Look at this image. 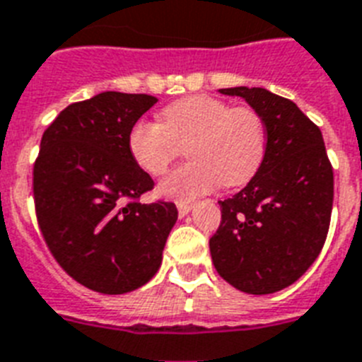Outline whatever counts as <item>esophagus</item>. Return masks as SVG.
Returning <instances> with one entry per match:
<instances>
[{"label": "esophagus", "instance_id": "obj_1", "mask_svg": "<svg viewBox=\"0 0 362 362\" xmlns=\"http://www.w3.org/2000/svg\"><path fill=\"white\" fill-rule=\"evenodd\" d=\"M176 206H178V215H180V217H186V215L191 211V208H193L189 202H178Z\"/></svg>", "mask_w": 362, "mask_h": 362}]
</instances>
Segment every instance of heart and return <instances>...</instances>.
<instances>
[{"instance_id":"heart-1","label":"heart","mask_w":362,"mask_h":362,"mask_svg":"<svg viewBox=\"0 0 362 362\" xmlns=\"http://www.w3.org/2000/svg\"><path fill=\"white\" fill-rule=\"evenodd\" d=\"M178 145H187L191 162L169 173L158 184V193L175 202H191L221 182L238 187L254 178L265 158V123L252 108L191 95L165 106L160 123L139 119L127 134L130 158L153 176L165 173Z\"/></svg>"}]
</instances>
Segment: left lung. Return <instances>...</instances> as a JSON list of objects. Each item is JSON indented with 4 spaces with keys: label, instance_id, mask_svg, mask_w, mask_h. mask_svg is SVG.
I'll list each match as a JSON object with an SVG mask.
<instances>
[{
    "label": "left lung",
    "instance_id": "left-lung-1",
    "mask_svg": "<svg viewBox=\"0 0 362 362\" xmlns=\"http://www.w3.org/2000/svg\"><path fill=\"white\" fill-rule=\"evenodd\" d=\"M265 123L259 171L232 199L209 239L211 259L235 289L272 294L305 274L320 254L333 208V169L317 124L293 101L265 88H224Z\"/></svg>",
    "mask_w": 362,
    "mask_h": 362
}]
</instances>
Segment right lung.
I'll return each instance as SVG.
<instances>
[{"label": "right lung", "mask_w": 362, "mask_h": 362, "mask_svg": "<svg viewBox=\"0 0 362 362\" xmlns=\"http://www.w3.org/2000/svg\"><path fill=\"white\" fill-rule=\"evenodd\" d=\"M156 101L97 93L64 108L42 136L33 182L38 224L60 267L97 293L151 281L178 218L173 202L124 204L154 186L130 158L127 134Z\"/></svg>", "instance_id": "add662e5"}]
</instances>
